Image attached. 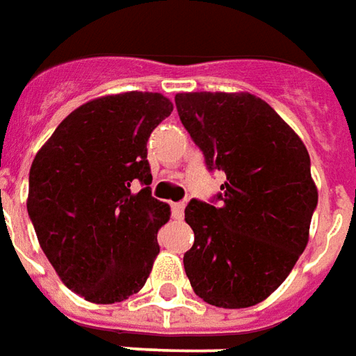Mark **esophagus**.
I'll return each mask as SVG.
<instances>
[{
  "label": "esophagus",
  "instance_id": "34e87169",
  "mask_svg": "<svg viewBox=\"0 0 356 356\" xmlns=\"http://www.w3.org/2000/svg\"><path fill=\"white\" fill-rule=\"evenodd\" d=\"M183 213H185V202L171 204V216L175 217V219H183Z\"/></svg>",
  "mask_w": 356,
  "mask_h": 356
}]
</instances>
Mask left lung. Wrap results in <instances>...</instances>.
I'll use <instances>...</instances> for the list:
<instances>
[{
  "label": "left lung",
  "instance_id": "1",
  "mask_svg": "<svg viewBox=\"0 0 356 356\" xmlns=\"http://www.w3.org/2000/svg\"><path fill=\"white\" fill-rule=\"evenodd\" d=\"M179 118L209 171L227 181L191 200L194 244L183 257L196 296L223 309L257 305L290 275L309 242L318 193L290 125L250 93H177Z\"/></svg>",
  "mask_w": 356,
  "mask_h": 356
}]
</instances>
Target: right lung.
Listing matches in <instances>:
<instances>
[{
    "label": "right lung",
    "instance_id": "obj_1",
    "mask_svg": "<svg viewBox=\"0 0 356 356\" xmlns=\"http://www.w3.org/2000/svg\"><path fill=\"white\" fill-rule=\"evenodd\" d=\"M171 110L160 93L95 99L58 124L32 162L26 206L40 246L91 303L124 301L152 270L170 206L150 193L147 140Z\"/></svg>",
    "mask_w": 356,
    "mask_h": 356
}]
</instances>
